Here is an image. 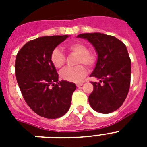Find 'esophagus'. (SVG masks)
<instances>
[{
    "label": "esophagus",
    "instance_id": "esophagus-1",
    "mask_svg": "<svg viewBox=\"0 0 147 147\" xmlns=\"http://www.w3.org/2000/svg\"><path fill=\"white\" fill-rule=\"evenodd\" d=\"M82 85H83L82 83H77V84H76V86L78 88V87H81Z\"/></svg>",
    "mask_w": 147,
    "mask_h": 147
}]
</instances>
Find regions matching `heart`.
I'll list each match as a JSON object with an SVG mask.
<instances>
[{
    "mask_svg": "<svg viewBox=\"0 0 147 147\" xmlns=\"http://www.w3.org/2000/svg\"><path fill=\"white\" fill-rule=\"evenodd\" d=\"M67 49L72 53L78 54L77 64H85L88 67L94 66L96 63V56L88 51L86 45L81 42H73L66 45ZM51 62L55 68L61 69L65 63V55L59 48H55L50 55ZM87 74V68L84 65L76 67H67L61 71L60 76L62 79L69 82H79L82 80Z\"/></svg>",
    "mask_w": 147,
    "mask_h": 147,
    "instance_id": "1",
    "label": "heart"
}]
</instances>
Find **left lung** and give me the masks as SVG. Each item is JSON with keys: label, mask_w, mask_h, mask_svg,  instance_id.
Returning <instances> with one entry per match:
<instances>
[{"label": "left lung", "mask_w": 147, "mask_h": 147, "mask_svg": "<svg viewBox=\"0 0 147 147\" xmlns=\"http://www.w3.org/2000/svg\"><path fill=\"white\" fill-rule=\"evenodd\" d=\"M78 37L88 40L98 53L96 66L90 76L100 82H92L90 105L99 113H111L122 105L130 89L131 61L127 47L116 37L103 33H82Z\"/></svg>", "instance_id": "8db88e82"}]
</instances>
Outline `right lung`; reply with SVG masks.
Returning a JSON list of instances; mask_svg holds the SVG:
<instances>
[{
  "label": "right lung",
  "instance_id": "right-lung-1",
  "mask_svg": "<svg viewBox=\"0 0 147 147\" xmlns=\"http://www.w3.org/2000/svg\"><path fill=\"white\" fill-rule=\"evenodd\" d=\"M69 36H42L26 42L15 61V76L24 100L41 117L55 119L63 116L71 105L76 85L59 81L51 53Z\"/></svg>",
  "mask_w": 147,
  "mask_h": 147
}]
</instances>
